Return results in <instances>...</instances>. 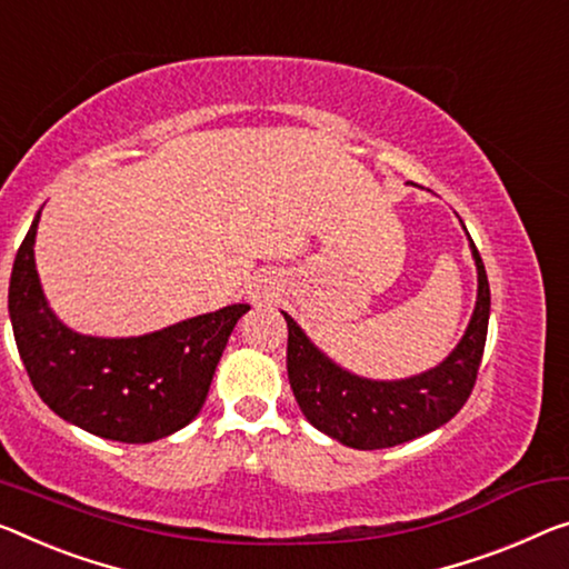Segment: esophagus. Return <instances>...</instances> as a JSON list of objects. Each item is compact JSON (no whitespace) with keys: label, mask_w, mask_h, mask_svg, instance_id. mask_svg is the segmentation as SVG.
I'll return each mask as SVG.
<instances>
[{"label":"esophagus","mask_w":569,"mask_h":569,"mask_svg":"<svg viewBox=\"0 0 569 569\" xmlns=\"http://www.w3.org/2000/svg\"><path fill=\"white\" fill-rule=\"evenodd\" d=\"M251 295H254V300H259V297H261V295H259V292H251Z\"/></svg>","instance_id":"esophagus-1"}]
</instances>
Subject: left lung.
Returning <instances> with one entry per match:
<instances>
[{
    "instance_id": "8db88e82",
    "label": "left lung",
    "mask_w": 569,
    "mask_h": 569,
    "mask_svg": "<svg viewBox=\"0 0 569 569\" xmlns=\"http://www.w3.org/2000/svg\"><path fill=\"white\" fill-rule=\"evenodd\" d=\"M470 251L478 269V297L466 336L442 363L409 379L373 381L340 369L282 312L287 320V376L297 405L312 427L348 448L381 450L432 432L460 412L476 387L491 315V290L473 239Z\"/></svg>"
}]
</instances>
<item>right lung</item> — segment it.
<instances>
[{"instance_id":"1","label":"right lung","mask_w":569,"mask_h":569,"mask_svg":"<svg viewBox=\"0 0 569 569\" xmlns=\"http://www.w3.org/2000/svg\"><path fill=\"white\" fill-rule=\"evenodd\" d=\"M34 216L17 249L10 320L34 391L81 430L117 442H154L198 417L216 366L249 305L198 315L137 338L81 336L48 308L34 269Z\"/></svg>"}]
</instances>
